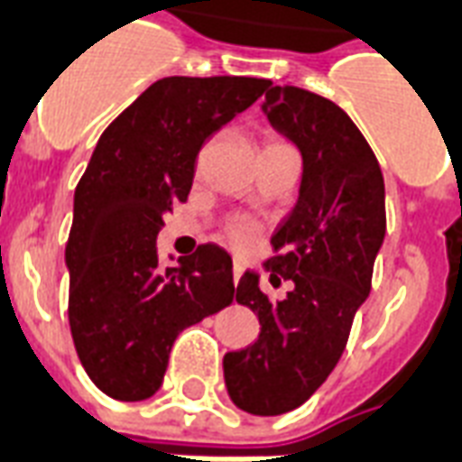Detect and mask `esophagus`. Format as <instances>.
<instances>
[{"label": "esophagus", "mask_w": 462, "mask_h": 462, "mask_svg": "<svg viewBox=\"0 0 462 462\" xmlns=\"http://www.w3.org/2000/svg\"><path fill=\"white\" fill-rule=\"evenodd\" d=\"M240 276H242V264L240 262H235V264H232V279H235V283L240 282Z\"/></svg>", "instance_id": "esophagus-1"}]
</instances>
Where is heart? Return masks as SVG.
<instances>
[{"mask_svg":"<svg viewBox=\"0 0 462 462\" xmlns=\"http://www.w3.org/2000/svg\"><path fill=\"white\" fill-rule=\"evenodd\" d=\"M227 240H230L232 247L249 249L254 245V240H257V230H254L252 222L235 220L227 225Z\"/></svg>","mask_w":462,"mask_h":462,"instance_id":"1","label":"heart"}]
</instances>
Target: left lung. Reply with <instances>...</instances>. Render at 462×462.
<instances>
[{
  "label": "left lung",
  "instance_id": "left-lung-1",
  "mask_svg": "<svg viewBox=\"0 0 462 462\" xmlns=\"http://www.w3.org/2000/svg\"><path fill=\"white\" fill-rule=\"evenodd\" d=\"M303 159L299 200L272 237L264 262L274 282L291 279L283 300L245 272L235 299L259 318V337L222 360L227 394L242 411L279 416L300 406L340 360L355 313L372 289L384 242V179L377 156L336 102L276 85L262 105Z\"/></svg>",
  "mask_w": 462,
  "mask_h": 462
}]
</instances>
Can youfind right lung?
<instances>
[{
    "mask_svg": "<svg viewBox=\"0 0 462 462\" xmlns=\"http://www.w3.org/2000/svg\"><path fill=\"white\" fill-rule=\"evenodd\" d=\"M269 85L242 75L163 78L102 132L75 188L68 320L88 377L112 399L156 394L180 330L235 299L225 249L200 245L162 269L156 235L190 193L205 139Z\"/></svg>",
    "mask_w": 462,
    "mask_h": 462,
    "instance_id": "add662e5",
    "label": "right lung"
}]
</instances>
